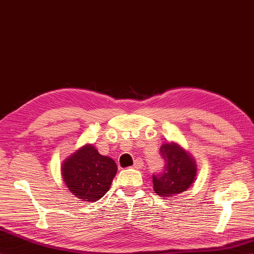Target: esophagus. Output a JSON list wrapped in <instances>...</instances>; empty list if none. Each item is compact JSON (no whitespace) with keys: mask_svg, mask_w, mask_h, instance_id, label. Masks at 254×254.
Returning a JSON list of instances; mask_svg holds the SVG:
<instances>
[{"mask_svg":"<svg viewBox=\"0 0 254 254\" xmlns=\"http://www.w3.org/2000/svg\"><path fill=\"white\" fill-rule=\"evenodd\" d=\"M143 164H144L143 160L139 158V159H136V160L134 161V164H133V168H134V169H136V170H139V169H141V168L143 167Z\"/></svg>","mask_w":254,"mask_h":254,"instance_id":"obj_1","label":"esophagus"}]
</instances>
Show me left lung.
Here are the masks:
<instances>
[{"label": "left lung", "mask_w": 254, "mask_h": 254, "mask_svg": "<svg viewBox=\"0 0 254 254\" xmlns=\"http://www.w3.org/2000/svg\"><path fill=\"white\" fill-rule=\"evenodd\" d=\"M163 169L153 174L154 190L160 196H171L184 192L195 180L196 164L189 154L175 143L160 147Z\"/></svg>", "instance_id": "obj_1"}]
</instances>
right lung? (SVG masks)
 I'll list each match as a JSON object with an SVG mask.
<instances>
[{"mask_svg": "<svg viewBox=\"0 0 254 254\" xmlns=\"http://www.w3.org/2000/svg\"><path fill=\"white\" fill-rule=\"evenodd\" d=\"M116 171L114 160L100 155L91 144L78 149L62 166L68 189L86 202L97 201L108 192Z\"/></svg>", "mask_w": 254, "mask_h": 254, "instance_id": "1", "label": "right lung"}]
</instances>
